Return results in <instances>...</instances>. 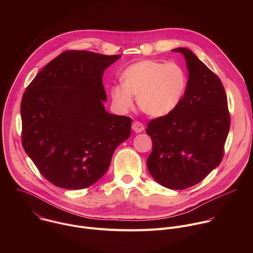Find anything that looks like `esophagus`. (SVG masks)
<instances>
[{
  "mask_svg": "<svg viewBox=\"0 0 253 253\" xmlns=\"http://www.w3.org/2000/svg\"><path fill=\"white\" fill-rule=\"evenodd\" d=\"M132 129H133L134 132H136V133H141V132L144 131V125H143L141 122L135 121V122H133V124H132Z\"/></svg>",
  "mask_w": 253,
  "mask_h": 253,
  "instance_id": "34e87169",
  "label": "esophagus"
}]
</instances>
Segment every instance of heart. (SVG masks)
Returning <instances> with one entry per match:
<instances>
[{
  "mask_svg": "<svg viewBox=\"0 0 253 253\" xmlns=\"http://www.w3.org/2000/svg\"><path fill=\"white\" fill-rule=\"evenodd\" d=\"M120 81L121 86L111 89L113 103L127 110L132 106V96H136L140 110L152 117H163L175 110L187 86L185 72L178 64L153 60L130 65Z\"/></svg>",
  "mask_w": 253,
  "mask_h": 253,
  "instance_id": "heart-1",
  "label": "heart"
}]
</instances>
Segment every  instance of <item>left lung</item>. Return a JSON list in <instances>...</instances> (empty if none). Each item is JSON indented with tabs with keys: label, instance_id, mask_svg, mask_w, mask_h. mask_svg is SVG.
<instances>
[{
	"label": "left lung",
	"instance_id": "obj_1",
	"mask_svg": "<svg viewBox=\"0 0 253 253\" xmlns=\"http://www.w3.org/2000/svg\"><path fill=\"white\" fill-rule=\"evenodd\" d=\"M173 51L184 55L189 79L175 110L147 124L153 144L147 167L159 184L181 190L202 181L220 164L230 114L218 76L190 50Z\"/></svg>",
	"mask_w": 253,
	"mask_h": 253
}]
</instances>
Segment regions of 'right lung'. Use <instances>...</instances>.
<instances>
[{"label": "right lung", "instance_id": "obj_1", "mask_svg": "<svg viewBox=\"0 0 253 253\" xmlns=\"http://www.w3.org/2000/svg\"><path fill=\"white\" fill-rule=\"evenodd\" d=\"M121 55L69 50L49 62L21 102L22 144L40 173L55 186L83 189L109 168L130 137L132 119L106 112L105 69Z\"/></svg>", "mask_w": 253, "mask_h": 253}]
</instances>
